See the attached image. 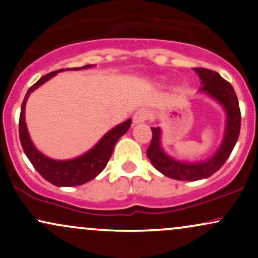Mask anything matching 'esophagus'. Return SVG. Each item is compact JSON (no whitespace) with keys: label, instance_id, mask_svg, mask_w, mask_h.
I'll return each instance as SVG.
<instances>
[{"label":"esophagus","instance_id":"34e87169","mask_svg":"<svg viewBox=\"0 0 258 258\" xmlns=\"http://www.w3.org/2000/svg\"><path fill=\"white\" fill-rule=\"evenodd\" d=\"M150 110H148V109H139L135 112V115H133V122L137 125V123H143L146 122V121L149 119L150 117Z\"/></svg>","mask_w":258,"mask_h":258}]
</instances>
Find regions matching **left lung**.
<instances>
[{
  "mask_svg": "<svg viewBox=\"0 0 258 258\" xmlns=\"http://www.w3.org/2000/svg\"><path fill=\"white\" fill-rule=\"evenodd\" d=\"M194 72L199 75L203 85L199 93L206 94L223 108L226 114V127L221 146L214 155L205 161L194 162L179 161L168 155L161 146L162 130L160 127H150L153 138L147 150V156L159 172L177 180H199L209 178L217 172L229 158L240 133V109L233 86L222 78L220 74L212 70L194 68Z\"/></svg>",
  "mask_w": 258,
  "mask_h": 258,
  "instance_id": "8db88e82",
  "label": "left lung"
}]
</instances>
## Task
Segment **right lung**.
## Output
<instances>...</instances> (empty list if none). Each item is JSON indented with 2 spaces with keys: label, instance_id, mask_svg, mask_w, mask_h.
I'll return each instance as SVG.
<instances>
[{
  "label": "right lung",
  "instance_id": "right-lung-1",
  "mask_svg": "<svg viewBox=\"0 0 258 258\" xmlns=\"http://www.w3.org/2000/svg\"><path fill=\"white\" fill-rule=\"evenodd\" d=\"M92 67H94V65H85V67L81 68H73V69L67 70L90 69ZM60 72H65V70L60 69L42 76L36 84L32 85L29 88V91L26 92L25 98L23 100L22 104V110H20L19 137L25 155L30 160L35 170L44 179L57 186H75L90 182V180L96 178L104 170L109 159H110L115 144L128 131L130 127H131L132 120L128 119L123 121L122 123L115 126L110 131L106 132L99 139L98 143L94 144V147H92L88 152L84 153L80 156H76V158L69 160H55L44 155L35 147V144L32 143L30 138V135H29L28 127H26L25 122V105L26 102H28L29 96H30L32 92Z\"/></svg>",
  "mask_w": 258,
  "mask_h": 258
}]
</instances>
